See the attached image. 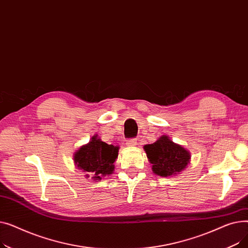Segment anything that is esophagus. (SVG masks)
<instances>
[{"instance_id":"esophagus-1","label":"esophagus","mask_w":248,"mask_h":248,"mask_svg":"<svg viewBox=\"0 0 248 248\" xmlns=\"http://www.w3.org/2000/svg\"><path fill=\"white\" fill-rule=\"evenodd\" d=\"M126 146L127 147H131V148H134L137 146V140L134 139V140H126Z\"/></svg>"}]
</instances>
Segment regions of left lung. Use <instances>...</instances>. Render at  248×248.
<instances>
[{
    "label": "left lung",
    "instance_id": "8db88e82",
    "mask_svg": "<svg viewBox=\"0 0 248 248\" xmlns=\"http://www.w3.org/2000/svg\"><path fill=\"white\" fill-rule=\"evenodd\" d=\"M144 150L153 173L163 178L181 174L191 161L190 152L165 135L154 144L145 145Z\"/></svg>",
    "mask_w": 248,
    "mask_h": 248
}]
</instances>
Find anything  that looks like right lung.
<instances>
[{
	"label": "right lung",
	"instance_id": "add662e5",
	"mask_svg": "<svg viewBox=\"0 0 248 248\" xmlns=\"http://www.w3.org/2000/svg\"><path fill=\"white\" fill-rule=\"evenodd\" d=\"M119 146L108 145L94 135L86 145L81 146L73 155V161L78 170L85 173L93 182H99L103 177L114 171V162L119 155Z\"/></svg>",
	"mask_w": 248,
	"mask_h": 248
}]
</instances>
